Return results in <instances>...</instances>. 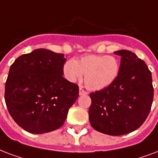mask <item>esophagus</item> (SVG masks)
Returning a JSON list of instances; mask_svg holds the SVG:
<instances>
[{"label":"esophagus","mask_w":158,"mask_h":158,"mask_svg":"<svg viewBox=\"0 0 158 158\" xmlns=\"http://www.w3.org/2000/svg\"><path fill=\"white\" fill-rule=\"evenodd\" d=\"M79 95L80 96H81V95H87V92L85 91V90H84L81 87L79 88Z\"/></svg>","instance_id":"obj_1"}]
</instances>
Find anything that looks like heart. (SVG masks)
<instances>
[{
    "label": "heart",
    "instance_id": "obj_1",
    "mask_svg": "<svg viewBox=\"0 0 158 158\" xmlns=\"http://www.w3.org/2000/svg\"><path fill=\"white\" fill-rule=\"evenodd\" d=\"M119 68V62L114 56L89 54L77 61H67L63 66V75L70 82H76L85 74V86L89 90H100L114 82Z\"/></svg>",
    "mask_w": 158,
    "mask_h": 158
}]
</instances>
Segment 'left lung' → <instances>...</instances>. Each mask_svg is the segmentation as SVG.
Instances as JSON below:
<instances>
[{"instance_id": "left-lung-1", "label": "left lung", "mask_w": 158, "mask_h": 158, "mask_svg": "<svg viewBox=\"0 0 158 158\" xmlns=\"http://www.w3.org/2000/svg\"><path fill=\"white\" fill-rule=\"evenodd\" d=\"M119 73L112 84L90 94L89 119L97 131L113 136L129 134L146 120L153 101L152 73L131 51L119 50Z\"/></svg>"}]
</instances>
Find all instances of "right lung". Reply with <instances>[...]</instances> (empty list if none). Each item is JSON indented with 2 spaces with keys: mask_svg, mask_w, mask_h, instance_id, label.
Listing matches in <instances>:
<instances>
[{
  "mask_svg": "<svg viewBox=\"0 0 158 158\" xmlns=\"http://www.w3.org/2000/svg\"><path fill=\"white\" fill-rule=\"evenodd\" d=\"M64 54L40 48L23 54L10 68L5 101L15 122L31 134L56 130L64 123L79 87L62 77Z\"/></svg>",
  "mask_w": 158,
  "mask_h": 158,
  "instance_id": "add662e5",
  "label": "right lung"
}]
</instances>
